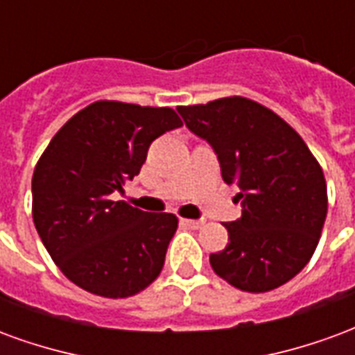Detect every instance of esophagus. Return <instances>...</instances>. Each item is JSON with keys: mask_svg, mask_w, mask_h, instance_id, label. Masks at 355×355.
Returning a JSON list of instances; mask_svg holds the SVG:
<instances>
[{"mask_svg": "<svg viewBox=\"0 0 355 355\" xmlns=\"http://www.w3.org/2000/svg\"><path fill=\"white\" fill-rule=\"evenodd\" d=\"M180 223L184 224V226H188V228H192V230H198V228L203 226V220H192V218H182Z\"/></svg>", "mask_w": 355, "mask_h": 355, "instance_id": "34e87169", "label": "esophagus"}]
</instances>
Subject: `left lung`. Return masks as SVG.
Segmentation results:
<instances>
[{
  "instance_id": "left-lung-1",
  "label": "left lung",
  "mask_w": 355,
  "mask_h": 355,
  "mask_svg": "<svg viewBox=\"0 0 355 355\" xmlns=\"http://www.w3.org/2000/svg\"><path fill=\"white\" fill-rule=\"evenodd\" d=\"M186 127L215 148L243 215L226 223L230 243L209 262L224 282L266 293L310 262L327 216L323 169L285 119L245 96L178 106Z\"/></svg>"
}]
</instances>
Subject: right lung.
I'll return each instance as SVG.
<instances>
[{
  "label": "right lung",
  "mask_w": 355,
  "mask_h": 355,
  "mask_svg": "<svg viewBox=\"0 0 355 355\" xmlns=\"http://www.w3.org/2000/svg\"><path fill=\"white\" fill-rule=\"evenodd\" d=\"M182 127L173 108L96 101L66 121L32 177V216L60 272L81 289L127 298L162 274L178 218L116 201L152 140Z\"/></svg>",
  "instance_id": "right-lung-1"
}]
</instances>
